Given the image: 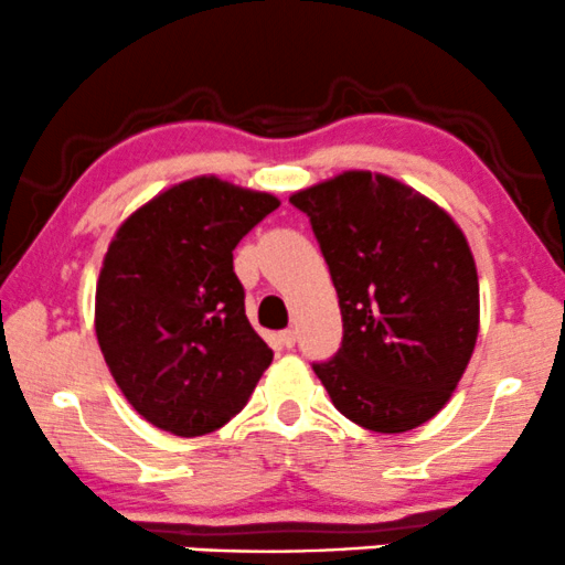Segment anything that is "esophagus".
Listing matches in <instances>:
<instances>
[{
    "label": "esophagus",
    "mask_w": 565,
    "mask_h": 565,
    "mask_svg": "<svg viewBox=\"0 0 565 565\" xmlns=\"http://www.w3.org/2000/svg\"><path fill=\"white\" fill-rule=\"evenodd\" d=\"M280 343H282L285 349H294L296 347V330H282Z\"/></svg>",
    "instance_id": "34e87169"
}]
</instances>
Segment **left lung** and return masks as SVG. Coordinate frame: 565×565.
I'll use <instances>...</instances> for the list:
<instances>
[{
    "label": "left lung",
    "mask_w": 565,
    "mask_h": 565,
    "mask_svg": "<svg viewBox=\"0 0 565 565\" xmlns=\"http://www.w3.org/2000/svg\"><path fill=\"white\" fill-rule=\"evenodd\" d=\"M333 277L343 341L315 362L335 409L375 434L430 420L479 338V275L455 218L386 174L343 171L290 195Z\"/></svg>",
    "instance_id": "1"
}]
</instances>
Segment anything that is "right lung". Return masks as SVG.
Listing matches in <instances>:
<instances>
[{"label":"right lung","mask_w":565,"mask_h":565,"mask_svg":"<svg viewBox=\"0 0 565 565\" xmlns=\"http://www.w3.org/2000/svg\"><path fill=\"white\" fill-rule=\"evenodd\" d=\"M277 205L269 192L195 177L137 209L110 241L97 343L126 402L156 428L184 439L222 428L271 364L232 250Z\"/></svg>","instance_id":"1"}]
</instances>
